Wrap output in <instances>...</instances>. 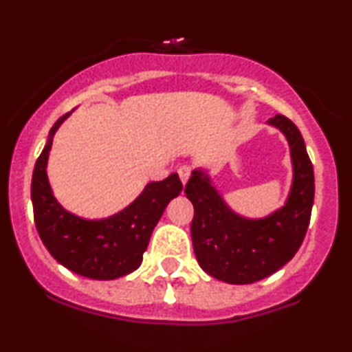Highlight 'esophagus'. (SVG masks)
Here are the masks:
<instances>
[{
	"label": "esophagus",
	"mask_w": 352,
	"mask_h": 352,
	"mask_svg": "<svg viewBox=\"0 0 352 352\" xmlns=\"http://www.w3.org/2000/svg\"><path fill=\"white\" fill-rule=\"evenodd\" d=\"M179 177H180V180H182L184 186H186L187 180L190 179V166H188V165L180 166V168H179Z\"/></svg>",
	"instance_id": "1"
}]
</instances>
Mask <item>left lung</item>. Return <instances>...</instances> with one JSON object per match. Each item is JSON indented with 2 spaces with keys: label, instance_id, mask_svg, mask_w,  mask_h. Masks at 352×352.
Masks as SVG:
<instances>
[{
  "label": "left lung",
  "instance_id": "obj_1",
  "mask_svg": "<svg viewBox=\"0 0 352 352\" xmlns=\"http://www.w3.org/2000/svg\"><path fill=\"white\" fill-rule=\"evenodd\" d=\"M290 146L294 179L285 204L261 219L239 216L221 197L206 170L192 172L186 195L194 204L190 234L199 265L217 280L246 285L287 265L305 238L314 206V166L298 128L276 114L268 120Z\"/></svg>",
  "mask_w": 352,
  "mask_h": 352
}]
</instances>
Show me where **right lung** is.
I'll return each mask as SVG.
<instances>
[{
  "instance_id": "add662e5",
  "label": "right lung",
  "mask_w": 352,
  "mask_h": 352,
  "mask_svg": "<svg viewBox=\"0 0 352 352\" xmlns=\"http://www.w3.org/2000/svg\"><path fill=\"white\" fill-rule=\"evenodd\" d=\"M72 113V111H70ZM70 113L49 133L32 177V204L36 231L49 253L70 272L92 280H114L135 272L165 207L182 192L177 173L150 182L128 207L104 219H84L57 202L47 177L54 135Z\"/></svg>"
}]
</instances>
